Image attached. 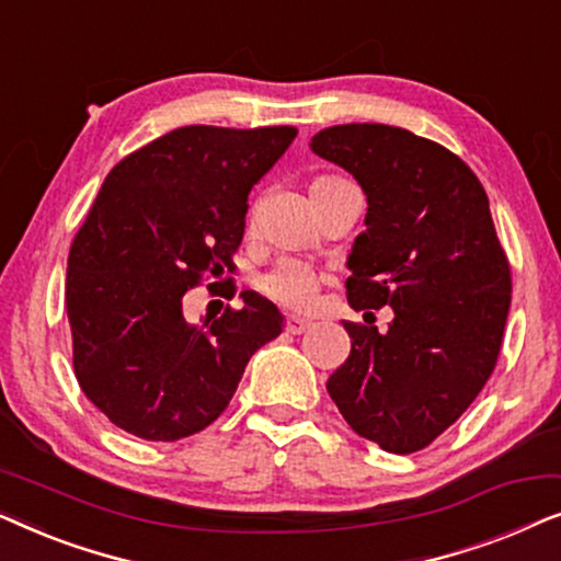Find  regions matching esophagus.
Here are the masks:
<instances>
[{
  "mask_svg": "<svg viewBox=\"0 0 561 561\" xmlns=\"http://www.w3.org/2000/svg\"><path fill=\"white\" fill-rule=\"evenodd\" d=\"M309 327H311L309 319H304V317H286V332H290V334H304Z\"/></svg>",
  "mask_w": 561,
  "mask_h": 561,
  "instance_id": "esophagus-1",
  "label": "esophagus"
}]
</instances>
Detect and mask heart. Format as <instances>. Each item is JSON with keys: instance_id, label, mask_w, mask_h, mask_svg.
<instances>
[{"instance_id": "obj_1", "label": "heart", "mask_w": 561, "mask_h": 561, "mask_svg": "<svg viewBox=\"0 0 561 561\" xmlns=\"http://www.w3.org/2000/svg\"><path fill=\"white\" fill-rule=\"evenodd\" d=\"M332 181H336V175H313L309 183V191H317ZM321 280H324V275H321L317 267L304 263V260L290 257V260H280L271 273L263 275V280H260V290H263L271 301L286 306V309L304 311L309 309L313 298H317Z\"/></svg>"}]
</instances>
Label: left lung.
I'll use <instances>...</instances> for the list:
<instances>
[{"label": "left lung", "instance_id": "left-lung-1", "mask_svg": "<svg viewBox=\"0 0 561 561\" xmlns=\"http://www.w3.org/2000/svg\"><path fill=\"white\" fill-rule=\"evenodd\" d=\"M311 150L355 175L367 196V229L344 283L350 306L396 313L386 334L344 321L352 350L327 390L359 436L411 455L447 432L495 370L508 257L485 188L444 145L363 122L321 129Z\"/></svg>", "mask_w": 561, "mask_h": 561}]
</instances>
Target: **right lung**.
<instances>
[{"label":"right lung","mask_w":561,"mask_h":561,"mask_svg":"<svg viewBox=\"0 0 561 561\" xmlns=\"http://www.w3.org/2000/svg\"><path fill=\"white\" fill-rule=\"evenodd\" d=\"M296 135L179 127L104 179L68 252L66 311L76 380L114 426L148 442L202 432L280 334V311L252 290L202 324L186 321L183 296L232 267L250 191Z\"/></svg>","instance_id":"obj_1"}]
</instances>
